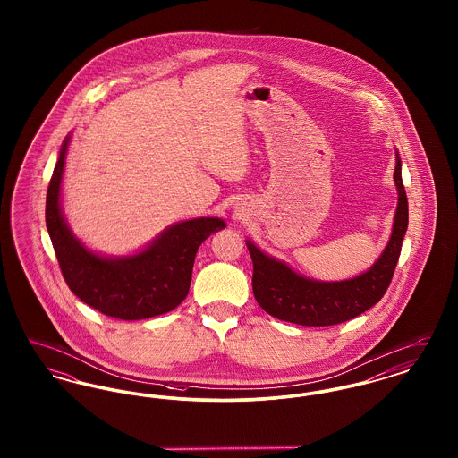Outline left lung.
Wrapping results in <instances>:
<instances>
[{
	"label": "left lung",
	"mask_w": 458,
	"mask_h": 458,
	"mask_svg": "<svg viewBox=\"0 0 458 458\" xmlns=\"http://www.w3.org/2000/svg\"><path fill=\"white\" fill-rule=\"evenodd\" d=\"M394 185L398 204L392 237L366 273L344 282H318L297 275L284 262L266 256L250 240L247 249L254 264L252 290L258 304L276 319L302 327L340 325L377 304L392 284L409 225V202L402 183V161L396 154Z\"/></svg>",
	"instance_id": "1"
}]
</instances>
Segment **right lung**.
<instances>
[{"label": "right lung", "instance_id": "add662e5", "mask_svg": "<svg viewBox=\"0 0 458 458\" xmlns=\"http://www.w3.org/2000/svg\"><path fill=\"white\" fill-rule=\"evenodd\" d=\"M64 140L46 194V226L68 288L109 318L137 321L174 310L187 297L199 245L223 230L219 218H196L166 228L142 252L103 258L90 252L68 228L60 189L65 168Z\"/></svg>", "mask_w": 458, "mask_h": 458}]
</instances>
